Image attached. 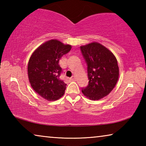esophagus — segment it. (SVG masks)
<instances>
[{
    "label": "esophagus",
    "mask_w": 146,
    "mask_h": 146,
    "mask_svg": "<svg viewBox=\"0 0 146 146\" xmlns=\"http://www.w3.org/2000/svg\"><path fill=\"white\" fill-rule=\"evenodd\" d=\"M76 80V77H75V76H73L72 77H71L70 79V81H75Z\"/></svg>",
    "instance_id": "esophagus-1"
}]
</instances>
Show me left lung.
Listing matches in <instances>:
<instances>
[{"mask_svg":"<svg viewBox=\"0 0 146 146\" xmlns=\"http://www.w3.org/2000/svg\"><path fill=\"white\" fill-rule=\"evenodd\" d=\"M88 64L89 84L82 92L91 100H98L108 95L119 78L117 60L111 51L102 44L93 42L81 46Z\"/></svg>","mask_w":146,"mask_h":146,"instance_id":"left-lung-1","label":"left lung"}]
</instances>
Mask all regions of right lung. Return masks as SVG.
Returning <instances> with one entry per match:
<instances>
[{
	"label": "right lung",
	"instance_id": "add662e5",
	"mask_svg": "<svg viewBox=\"0 0 146 146\" xmlns=\"http://www.w3.org/2000/svg\"><path fill=\"white\" fill-rule=\"evenodd\" d=\"M72 47L56 39L39 46L29 58L28 64L29 82L35 92L48 101L59 99L65 93L66 84L60 80L62 69L58 62Z\"/></svg>",
	"mask_w": 146,
	"mask_h": 146
}]
</instances>
